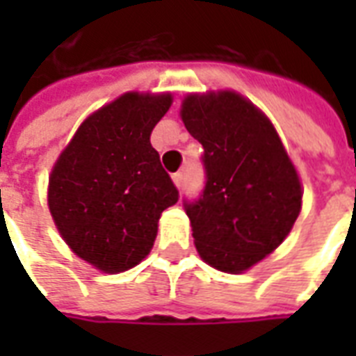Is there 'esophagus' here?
<instances>
[{
    "instance_id": "obj_1",
    "label": "esophagus",
    "mask_w": 356,
    "mask_h": 356,
    "mask_svg": "<svg viewBox=\"0 0 356 356\" xmlns=\"http://www.w3.org/2000/svg\"><path fill=\"white\" fill-rule=\"evenodd\" d=\"M172 179H173V183H175V186H177V188H181V186H183V173H181V172L173 173Z\"/></svg>"
}]
</instances>
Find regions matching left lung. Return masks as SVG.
I'll list each match as a JSON object with an SVG mask.
<instances>
[{"mask_svg":"<svg viewBox=\"0 0 356 356\" xmlns=\"http://www.w3.org/2000/svg\"><path fill=\"white\" fill-rule=\"evenodd\" d=\"M181 118L205 149V186L197 200H183L195 248L216 270L245 271L298 220V172L270 120L234 92L188 96Z\"/></svg>","mask_w":356,"mask_h":356,"instance_id":"8db88e82","label":"left lung"}]
</instances>
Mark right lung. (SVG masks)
<instances>
[{
  "instance_id": "add662e5",
  "label": "right lung",
  "mask_w": 356,
  "mask_h": 356,
  "mask_svg": "<svg viewBox=\"0 0 356 356\" xmlns=\"http://www.w3.org/2000/svg\"><path fill=\"white\" fill-rule=\"evenodd\" d=\"M172 96L129 92L83 122L53 168L47 203L72 251L120 273L153 248L179 190L149 142Z\"/></svg>"
}]
</instances>
